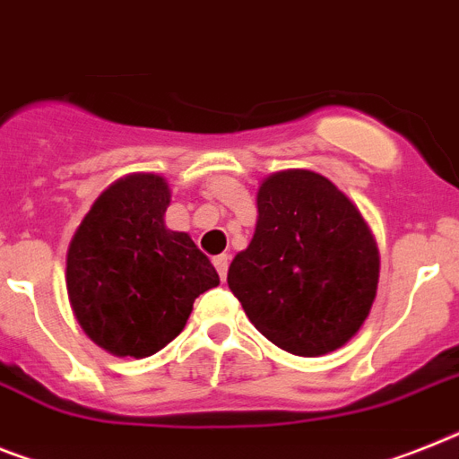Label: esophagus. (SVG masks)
<instances>
[{
    "label": "esophagus",
    "instance_id": "1",
    "mask_svg": "<svg viewBox=\"0 0 459 459\" xmlns=\"http://www.w3.org/2000/svg\"><path fill=\"white\" fill-rule=\"evenodd\" d=\"M213 267L218 269L221 278H222V281H225V278H227V267H230V257H227V255L213 257Z\"/></svg>",
    "mask_w": 459,
    "mask_h": 459
}]
</instances>
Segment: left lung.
I'll use <instances>...</instances> for the list:
<instances>
[{
	"instance_id": "1",
	"label": "left lung",
	"mask_w": 459,
	"mask_h": 459,
	"mask_svg": "<svg viewBox=\"0 0 459 459\" xmlns=\"http://www.w3.org/2000/svg\"><path fill=\"white\" fill-rule=\"evenodd\" d=\"M378 248L358 206L316 171L288 169L257 190V225L227 285L278 348L318 358L348 343L378 288Z\"/></svg>"
}]
</instances>
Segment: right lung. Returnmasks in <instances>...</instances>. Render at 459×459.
I'll use <instances>...</instances> for the list:
<instances>
[{
	"mask_svg": "<svg viewBox=\"0 0 459 459\" xmlns=\"http://www.w3.org/2000/svg\"><path fill=\"white\" fill-rule=\"evenodd\" d=\"M162 176H125L101 192L66 250V292L85 334L117 358H148L181 334L218 272L186 232L164 225Z\"/></svg>",
	"mask_w": 459,
	"mask_h": 459,
	"instance_id": "add662e5",
	"label": "right lung"
}]
</instances>
